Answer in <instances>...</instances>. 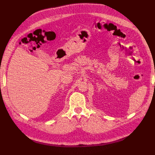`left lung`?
I'll return each instance as SVG.
<instances>
[{
    "mask_svg": "<svg viewBox=\"0 0 155 155\" xmlns=\"http://www.w3.org/2000/svg\"><path fill=\"white\" fill-rule=\"evenodd\" d=\"M154 87H155V83H154Z\"/></svg>",
    "mask_w": 155,
    "mask_h": 155,
    "instance_id": "8db88e82",
    "label": "left lung"
}]
</instances>
